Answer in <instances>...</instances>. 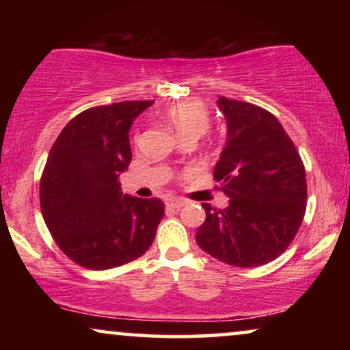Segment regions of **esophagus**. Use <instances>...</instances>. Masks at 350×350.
<instances>
[{
  "label": "esophagus",
  "mask_w": 350,
  "mask_h": 350,
  "mask_svg": "<svg viewBox=\"0 0 350 350\" xmlns=\"http://www.w3.org/2000/svg\"><path fill=\"white\" fill-rule=\"evenodd\" d=\"M165 204L169 205V207H172V208H181L186 204V200L178 199V198H169V199L165 200Z\"/></svg>",
  "instance_id": "obj_1"
}]
</instances>
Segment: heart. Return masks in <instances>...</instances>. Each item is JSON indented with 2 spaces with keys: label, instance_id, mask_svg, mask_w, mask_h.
Listing matches in <instances>:
<instances>
[{
  "label": "heart",
  "instance_id": "obj_1",
  "mask_svg": "<svg viewBox=\"0 0 350 350\" xmlns=\"http://www.w3.org/2000/svg\"><path fill=\"white\" fill-rule=\"evenodd\" d=\"M164 118L181 140L188 137H193L198 140L200 135L207 132L210 126L207 108H205L204 103L198 102V100L172 105L170 108L165 109Z\"/></svg>",
  "mask_w": 350,
  "mask_h": 350
}]
</instances>
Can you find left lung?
I'll return each mask as SVG.
<instances>
[{
    "label": "left lung",
    "mask_w": 350,
    "mask_h": 350,
    "mask_svg": "<svg viewBox=\"0 0 350 350\" xmlns=\"http://www.w3.org/2000/svg\"><path fill=\"white\" fill-rule=\"evenodd\" d=\"M226 142L213 176L229 198L226 208L202 204L199 247L226 265L256 267L286 250L306 212V172L299 152L274 114L219 97Z\"/></svg>",
    "instance_id": "8db88e82"
}]
</instances>
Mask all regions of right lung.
Wrapping results in <instances>:
<instances>
[{"label": "right lung", "mask_w": 350, "mask_h": 350, "mask_svg": "<svg viewBox=\"0 0 350 350\" xmlns=\"http://www.w3.org/2000/svg\"><path fill=\"white\" fill-rule=\"evenodd\" d=\"M152 102L89 108L64 127L41 176L46 226L66 256L94 271L137 260L151 247L164 202L122 194L132 161L129 131Z\"/></svg>", "instance_id": "obj_1"}]
</instances>
